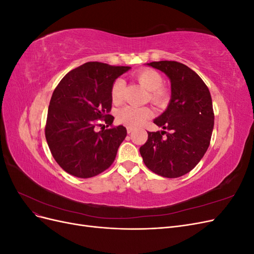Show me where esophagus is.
I'll use <instances>...</instances> for the list:
<instances>
[{
  "label": "esophagus",
  "mask_w": 254,
  "mask_h": 254,
  "mask_svg": "<svg viewBox=\"0 0 254 254\" xmlns=\"http://www.w3.org/2000/svg\"><path fill=\"white\" fill-rule=\"evenodd\" d=\"M133 131H134V128L130 127V126H128V127H127V132H128L129 134H131Z\"/></svg>",
  "instance_id": "esophagus-1"
}]
</instances>
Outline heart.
Segmentation results:
<instances>
[{
	"label": "heart",
	"instance_id": "b5f03b06",
	"mask_svg": "<svg viewBox=\"0 0 254 254\" xmlns=\"http://www.w3.org/2000/svg\"><path fill=\"white\" fill-rule=\"evenodd\" d=\"M135 78L142 86L149 91L150 102L157 106H162L170 98L168 91L162 87L163 78L157 71L144 68L135 73ZM125 81L122 78L115 79L111 87V99L114 104H120L123 98V90ZM151 110L148 107L125 106L118 111V121L130 127H139L151 117Z\"/></svg>",
	"mask_w": 254,
	"mask_h": 254
}]
</instances>
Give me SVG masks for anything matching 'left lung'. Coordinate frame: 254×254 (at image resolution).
Here are the masks:
<instances>
[{
    "instance_id": "obj_1",
    "label": "left lung",
    "mask_w": 254,
    "mask_h": 254,
    "mask_svg": "<svg viewBox=\"0 0 254 254\" xmlns=\"http://www.w3.org/2000/svg\"><path fill=\"white\" fill-rule=\"evenodd\" d=\"M147 64L171 80L170 105L153 121L171 132L148 131L140 153L151 172L178 178L193 170L209 148L214 127L212 97L203 80L186 64L167 60Z\"/></svg>"
}]
</instances>
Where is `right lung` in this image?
Segmentation results:
<instances>
[{"instance_id": "obj_1", "label": "right lung", "mask_w": 254, "mask_h": 254, "mask_svg": "<svg viewBox=\"0 0 254 254\" xmlns=\"http://www.w3.org/2000/svg\"><path fill=\"white\" fill-rule=\"evenodd\" d=\"M129 68L91 61L68 72L54 90L45 137L54 159L66 173L91 178L113 163L127 130L112 126L111 87ZM101 120L112 127L96 132Z\"/></svg>"}]
</instances>
